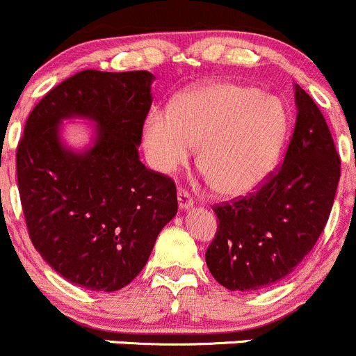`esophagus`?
<instances>
[{"instance_id": "obj_1", "label": "esophagus", "mask_w": 356, "mask_h": 356, "mask_svg": "<svg viewBox=\"0 0 356 356\" xmlns=\"http://www.w3.org/2000/svg\"><path fill=\"white\" fill-rule=\"evenodd\" d=\"M178 206H179V209H181V211H188L190 207L193 206V200L190 199L188 192H186V190H183V188L178 190Z\"/></svg>"}]
</instances>
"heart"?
<instances>
[{
  "label": "heart",
  "instance_id": "1",
  "mask_svg": "<svg viewBox=\"0 0 356 356\" xmlns=\"http://www.w3.org/2000/svg\"><path fill=\"white\" fill-rule=\"evenodd\" d=\"M289 112L275 95L218 81L178 98L171 112L152 111L143 143L159 173H173L197 149V166L213 190L238 197L258 188L279 163Z\"/></svg>",
  "mask_w": 356,
  "mask_h": 356
}]
</instances>
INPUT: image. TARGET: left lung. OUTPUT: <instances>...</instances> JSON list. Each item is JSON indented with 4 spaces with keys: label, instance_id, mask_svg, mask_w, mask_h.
I'll return each mask as SVG.
<instances>
[{
    "label": "left lung",
    "instance_id": "obj_1",
    "mask_svg": "<svg viewBox=\"0 0 356 356\" xmlns=\"http://www.w3.org/2000/svg\"><path fill=\"white\" fill-rule=\"evenodd\" d=\"M294 102L296 126L280 170L258 192L213 209L220 225L206 263L230 291H259L289 275L329 220L341 159L322 112L299 84Z\"/></svg>",
    "mask_w": 356,
    "mask_h": 356
}]
</instances>
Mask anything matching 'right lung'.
<instances>
[{
	"mask_svg": "<svg viewBox=\"0 0 356 356\" xmlns=\"http://www.w3.org/2000/svg\"><path fill=\"white\" fill-rule=\"evenodd\" d=\"M154 79L147 70L74 74L34 107L17 149L31 241L55 272L84 289L128 286L177 216L173 179L147 170L138 154ZM67 118L94 126L90 146L63 142Z\"/></svg>",
	"mask_w": 356,
	"mask_h": 356,
	"instance_id": "1",
	"label": "right lung"
}]
</instances>
